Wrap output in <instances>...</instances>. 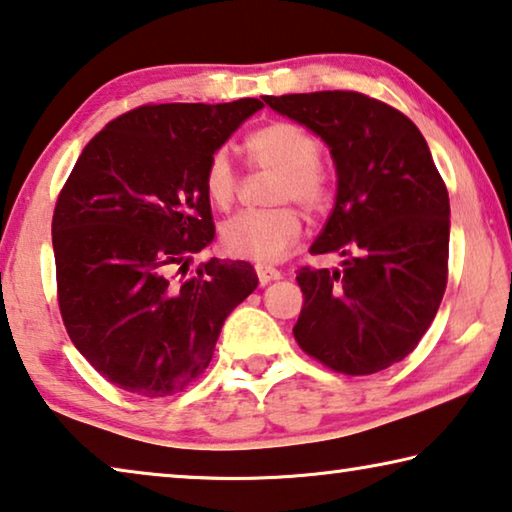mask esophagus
<instances>
[{"label":"esophagus","instance_id":"34e87169","mask_svg":"<svg viewBox=\"0 0 512 512\" xmlns=\"http://www.w3.org/2000/svg\"><path fill=\"white\" fill-rule=\"evenodd\" d=\"M256 274H258V281L263 283H270V281H276V279H281V272L276 270V267H272V265H265V263H256Z\"/></svg>","mask_w":512,"mask_h":512}]
</instances>
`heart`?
<instances>
[{"label":"heart","mask_w":512,"mask_h":512,"mask_svg":"<svg viewBox=\"0 0 512 512\" xmlns=\"http://www.w3.org/2000/svg\"><path fill=\"white\" fill-rule=\"evenodd\" d=\"M249 163L276 172L270 186V208H249L222 226V242L229 254L270 263L281 258L301 236L299 204L317 215L331 206L333 172L320 158V138L295 122L276 120L245 138ZM204 188L217 208L233 206L240 192V174L224 149L208 158Z\"/></svg>","instance_id":"1"}]
</instances>
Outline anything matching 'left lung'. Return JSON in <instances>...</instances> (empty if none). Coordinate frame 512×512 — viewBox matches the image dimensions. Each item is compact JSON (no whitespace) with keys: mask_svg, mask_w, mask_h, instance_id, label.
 Returning <instances> with one entry per match:
<instances>
[{"mask_svg":"<svg viewBox=\"0 0 512 512\" xmlns=\"http://www.w3.org/2000/svg\"><path fill=\"white\" fill-rule=\"evenodd\" d=\"M263 99L317 133L338 172L333 213L311 254L345 261L340 270H297V345L333 372H381L417 347L445 295V181L420 129L379 99L354 90Z\"/></svg>","mask_w":512,"mask_h":512,"instance_id":"obj_1","label":"left lung"}]
</instances>
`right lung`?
I'll list each match as a JSON object with an SVG mask.
<instances>
[{
  "mask_svg": "<svg viewBox=\"0 0 512 512\" xmlns=\"http://www.w3.org/2000/svg\"><path fill=\"white\" fill-rule=\"evenodd\" d=\"M261 99L145 104L83 149L58 192L52 245L63 324L81 356L138 397L186 390L258 286L245 261L188 258L215 238L204 172Z\"/></svg>",
  "mask_w": 512,
  "mask_h": 512,
  "instance_id": "add662e5",
  "label": "right lung"
}]
</instances>
